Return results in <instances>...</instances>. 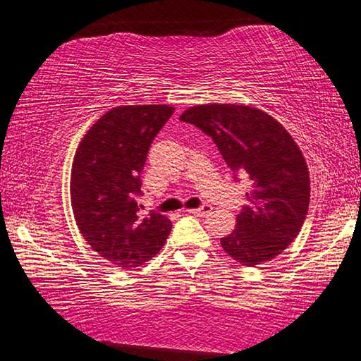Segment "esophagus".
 I'll return each mask as SVG.
<instances>
[{
  "label": "esophagus",
  "instance_id": "esophagus-1",
  "mask_svg": "<svg viewBox=\"0 0 361 361\" xmlns=\"http://www.w3.org/2000/svg\"><path fill=\"white\" fill-rule=\"evenodd\" d=\"M188 212H191V214H195L197 217H204L207 214H211L212 212V206L209 204H204L202 207H197V209H188Z\"/></svg>",
  "mask_w": 361,
  "mask_h": 361
}]
</instances>
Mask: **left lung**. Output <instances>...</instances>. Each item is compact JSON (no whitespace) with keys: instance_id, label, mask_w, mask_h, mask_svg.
<instances>
[{"instance_id":"1","label":"left lung","mask_w":361,"mask_h":361,"mask_svg":"<svg viewBox=\"0 0 361 361\" xmlns=\"http://www.w3.org/2000/svg\"><path fill=\"white\" fill-rule=\"evenodd\" d=\"M180 121L209 135L233 173L250 183L235 229L221 238L224 252L247 267L280 255L301 231L311 196L306 159L291 134L248 104L191 106Z\"/></svg>"}]
</instances>
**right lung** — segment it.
<instances>
[{
  "label": "right lung",
  "mask_w": 361,
  "mask_h": 361,
  "mask_svg": "<svg viewBox=\"0 0 361 361\" xmlns=\"http://www.w3.org/2000/svg\"><path fill=\"white\" fill-rule=\"evenodd\" d=\"M173 111L169 104L116 106L91 126L75 152L70 200L80 233L123 270L152 260L171 231L164 214H137L135 196L152 140Z\"/></svg>",
  "instance_id": "right-lung-1"
}]
</instances>
